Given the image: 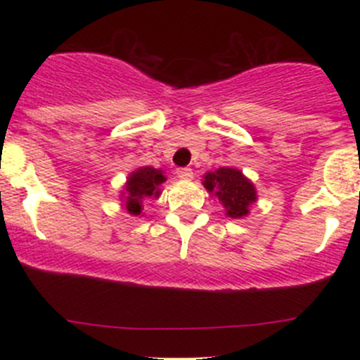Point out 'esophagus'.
<instances>
[{
    "instance_id": "34e87169",
    "label": "esophagus",
    "mask_w": 360,
    "mask_h": 360,
    "mask_svg": "<svg viewBox=\"0 0 360 360\" xmlns=\"http://www.w3.org/2000/svg\"><path fill=\"white\" fill-rule=\"evenodd\" d=\"M176 174H177V177H181V179H191V177H193V170H191L190 167H184V169H177Z\"/></svg>"
}]
</instances>
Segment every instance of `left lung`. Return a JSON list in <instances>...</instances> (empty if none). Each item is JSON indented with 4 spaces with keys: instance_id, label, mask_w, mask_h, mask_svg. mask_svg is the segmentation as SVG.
I'll return each instance as SVG.
<instances>
[{
    "instance_id": "obj_1",
    "label": "left lung",
    "mask_w": 360,
    "mask_h": 360,
    "mask_svg": "<svg viewBox=\"0 0 360 360\" xmlns=\"http://www.w3.org/2000/svg\"><path fill=\"white\" fill-rule=\"evenodd\" d=\"M209 191H214L223 202L230 217H242L249 212V205L256 202V190L252 183L242 176L240 170L221 167L216 172H209L203 181Z\"/></svg>"
}]
</instances>
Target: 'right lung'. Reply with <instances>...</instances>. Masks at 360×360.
I'll use <instances>...</instances> for the list:
<instances>
[{"mask_svg":"<svg viewBox=\"0 0 360 360\" xmlns=\"http://www.w3.org/2000/svg\"><path fill=\"white\" fill-rule=\"evenodd\" d=\"M165 181L162 170L153 169V167H141L127 181V197L125 207L130 214L139 216L143 209V202L146 198L160 195L158 186Z\"/></svg>","mask_w":360,"mask_h":360,"instance_id":"add662e5","label":"right lung"}]
</instances>
